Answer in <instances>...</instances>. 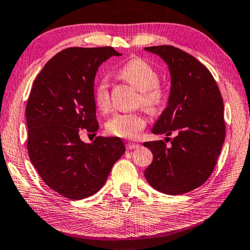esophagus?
I'll return each instance as SVG.
<instances>
[{"instance_id": "esophagus-1", "label": "esophagus", "mask_w": 250, "mask_h": 250, "mask_svg": "<svg viewBox=\"0 0 250 250\" xmlns=\"http://www.w3.org/2000/svg\"><path fill=\"white\" fill-rule=\"evenodd\" d=\"M139 146H140V145H138V144H133V142H128V145H126V149L133 150V149L139 148Z\"/></svg>"}]
</instances>
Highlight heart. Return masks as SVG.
<instances>
[{
  "label": "heart",
  "mask_w": 250,
  "mask_h": 250,
  "mask_svg": "<svg viewBox=\"0 0 250 250\" xmlns=\"http://www.w3.org/2000/svg\"><path fill=\"white\" fill-rule=\"evenodd\" d=\"M117 75L139 91L138 105H142L149 112H154L164 104L165 92L159 85V74L146 61L139 58L131 59L118 69ZM93 99L98 110L101 112L109 110V84L105 79H100L97 82ZM146 118L140 112L114 113L105 122V130L111 136L134 139L146 128Z\"/></svg>",
  "instance_id": "obj_1"
}]
</instances>
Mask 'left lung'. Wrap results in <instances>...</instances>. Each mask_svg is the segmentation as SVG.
<instances>
[{"mask_svg":"<svg viewBox=\"0 0 250 250\" xmlns=\"http://www.w3.org/2000/svg\"><path fill=\"white\" fill-rule=\"evenodd\" d=\"M167 63L171 89L167 108L152 133L171 136V146L149 141L153 153L145 177L151 187L167 195H182L204 185L217 164L225 141L224 101L217 83L206 66L178 47H145Z\"/></svg>","mask_w":250,"mask_h":250,"instance_id":"left-lung-1","label":"left lung"}]
</instances>
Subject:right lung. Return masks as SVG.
Segmentation results:
<instances>
[{
  "label": "right lung",
  "instance_id": "obj_1",
  "mask_svg": "<svg viewBox=\"0 0 250 250\" xmlns=\"http://www.w3.org/2000/svg\"><path fill=\"white\" fill-rule=\"evenodd\" d=\"M121 55L111 46L68 47L45 63L27 99V152L45 185L72 200L102 188L111 168L125 151L118 137L80 139L99 124L93 99L98 68Z\"/></svg>",
  "mask_w": 250,
  "mask_h": 250
}]
</instances>
